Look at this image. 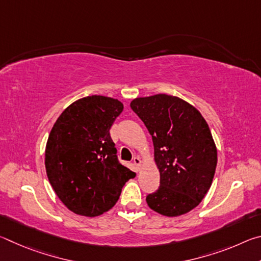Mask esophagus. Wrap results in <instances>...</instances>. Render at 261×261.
<instances>
[{
	"mask_svg": "<svg viewBox=\"0 0 261 261\" xmlns=\"http://www.w3.org/2000/svg\"><path fill=\"white\" fill-rule=\"evenodd\" d=\"M132 162H134V165L138 168V170H139V168H140V166H141V159L139 158V156H135L134 158V160H132Z\"/></svg>",
	"mask_w": 261,
	"mask_h": 261,
	"instance_id": "esophagus-1",
	"label": "esophagus"
}]
</instances>
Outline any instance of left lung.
<instances>
[{"instance_id":"obj_1","label":"left lung","mask_w":261,"mask_h":261,"mask_svg":"<svg viewBox=\"0 0 261 261\" xmlns=\"http://www.w3.org/2000/svg\"><path fill=\"white\" fill-rule=\"evenodd\" d=\"M152 136L160 187L146 197L149 208L179 216L200 204L213 182L218 151L208 124L192 105L155 94L131 101Z\"/></svg>"}]
</instances>
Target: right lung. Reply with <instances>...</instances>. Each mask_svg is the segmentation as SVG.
<instances>
[{
	"mask_svg": "<svg viewBox=\"0 0 261 261\" xmlns=\"http://www.w3.org/2000/svg\"><path fill=\"white\" fill-rule=\"evenodd\" d=\"M123 103L103 95L82 98L57 118L46 145L45 165L60 200L78 215L98 216L120 198L136 174L118 162L109 130Z\"/></svg>",
	"mask_w": 261,
	"mask_h": 261,
	"instance_id": "1",
	"label": "right lung"
}]
</instances>
